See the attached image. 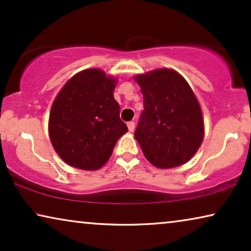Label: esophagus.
I'll return each mask as SVG.
<instances>
[{"label": "esophagus", "mask_w": 251, "mask_h": 251, "mask_svg": "<svg viewBox=\"0 0 251 251\" xmlns=\"http://www.w3.org/2000/svg\"><path fill=\"white\" fill-rule=\"evenodd\" d=\"M126 126H128V129H129V131H133V130H135V122H132V121H130V122H128L126 123Z\"/></svg>", "instance_id": "esophagus-1"}]
</instances>
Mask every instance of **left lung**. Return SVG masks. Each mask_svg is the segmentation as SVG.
Listing matches in <instances>:
<instances>
[{"label": "left lung", "instance_id": "left-lung-1", "mask_svg": "<svg viewBox=\"0 0 251 251\" xmlns=\"http://www.w3.org/2000/svg\"><path fill=\"white\" fill-rule=\"evenodd\" d=\"M144 111L135 131L144 155L153 166L169 169L186 163L204 135L199 101L177 72L161 68L137 75Z\"/></svg>", "mask_w": 251, "mask_h": 251}]
</instances>
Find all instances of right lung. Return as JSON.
<instances>
[{"instance_id": "1", "label": "right lung", "mask_w": 251, "mask_h": 251, "mask_svg": "<svg viewBox=\"0 0 251 251\" xmlns=\"http://www.w3.org/2000/svg\"><path fill=\"white\" fill-rule=\"evenodd\" d=\"M115 85L114 78L91 68L75 74L54 99L49 116L50 140L70 166L99 169L128 131L113 96Z\"/></svg>"}]
</instances>
